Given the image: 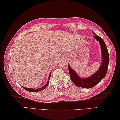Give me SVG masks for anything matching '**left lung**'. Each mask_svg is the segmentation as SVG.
<instances>
[{
  "mask_svg": "<svg viewBox=\"0 0 120 120\" xmlns=\"http://www.w3.org/2000/svg\"><path fill=\"white\" fill-rule=\"evenodd\" d=\"M93 34H95L94 38H95L100 43L102 54V63L99 70L96 73L88 78H82L79 77L74 70H72L70 65H68L71 79L76 86L83 88H92L102 80L106 75L109 63V54L106 43L101 38L94 32Z\"/></svg>",
  "mask_w": 120,
  "mask_h": 120,
  "instance_id": "1",
  "label": "left lung"
}]
</instances>
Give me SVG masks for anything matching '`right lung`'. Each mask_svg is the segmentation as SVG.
I'll return each instance as SVG.
<instances>
[{"instance_id": "add662e5", "label": "right lung", "mask_w": 120, "mask_h": 120, "mask_svg": "<svg viewBox=\"0 0 120 120\" xmlns=\"http://www.w3.org/2000/svg\"><path fill=\"white\" fill-rule=\"evenodd\" d=\"M50 76H51V72H50V74H49L48 82H47L44 86H43V87H42V88H39V89H30V88H25V87L22 86H22V88H23L24 90H27V91H28V92H37L41 91V90H43L45 89L46 88V87H47V86H48L49 83V79H50Z\"/></svg>"}]
</instances>
